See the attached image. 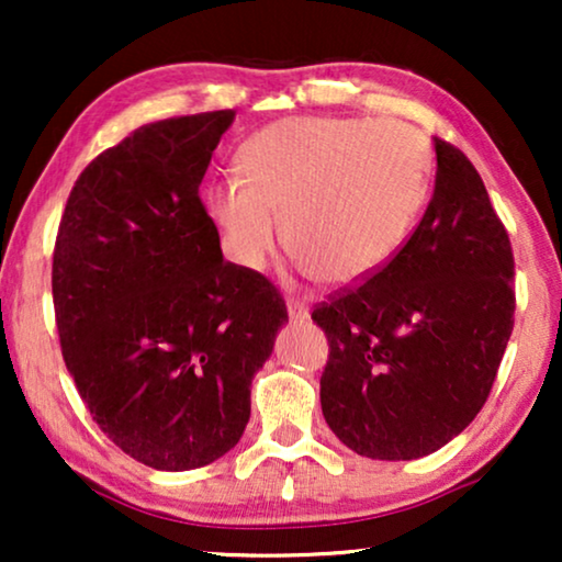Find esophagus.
Segmentation results:
<instances>
[{"mask_svg":"<svg viewBox=\"0 0 562 562\" xmlns=\"http://www.w3.org/2000/svg\"><path fill=\"white\" fill-rule=\"evenodd\" d=\"M310 317V310H306L304 302H296V299H289V319L294 322V325H302Z\"/></svg>","mask_w":562,"mask_h":562,"instance_id":"34e87169","label":"esophagus"}]
</instances>
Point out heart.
Returning a JSON list of instances; mask_svg holds the SVG:
<instances>
[{
    "label": "heart",
    "mask_w": 562,
    "mask_h": 562,
    "mask_svg": "<svg viewBox=\"0 0 562 562\" xmlns=\"http://www.w3.org/2000/svg\"><path fill=\"white\" fill-rule=\"evenodd\" d=\"M237 181L204 204L227 256L263 268L276 245L327 286H352L391 263L425 204L432 153L396 120L289 117L237 153Z\"/></svg>",
    "instance_id": "1"
}]
</instances>
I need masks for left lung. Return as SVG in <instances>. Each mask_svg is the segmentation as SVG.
Wrapping results in <instances>:
<instances>
[{"mask_svg":"<svg viewBox=\"0 0 562 562\" xmlns=\"http://www.w3.org/2000/svg\"><path fill=\"white\" fill-rule=\"evenodd\" d=\"M425 217L386 268L314 306L329 358L319 402L373 460L440 450L483 409L514 329V252L463 150L435 137Z\"/></svg>","mask_w":562,"mask_h":562,"instance_id":"8db88e82","label":"left lung"}]
</instances>
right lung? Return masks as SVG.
Returning <instances> with one entry per match:
<instances>
[{"label":"right lung","mask_w":562,"mask_h":562,"mask_svg":"<svg viewBox=\"0 0 562 562\" xmlns=\"http://www.w3.org/2000/svg\"><path fill=\"white\" fill-rule=\"evenodd\" d=\"M235 110L137 127L91 160L53 250L68 373L99 429L156 471L233 450L250 383L289 322L263 273L222 258L199 187Z\"/></svg>","instance_id":"1"}]
</instances>
